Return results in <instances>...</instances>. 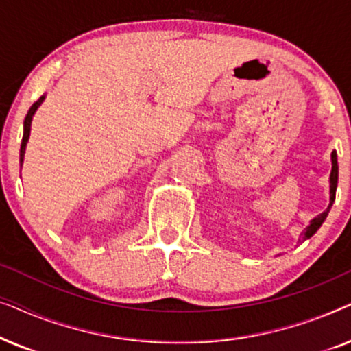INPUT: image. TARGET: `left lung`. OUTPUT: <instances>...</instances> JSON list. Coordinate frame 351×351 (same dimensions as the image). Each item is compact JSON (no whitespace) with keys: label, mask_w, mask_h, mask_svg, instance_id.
<instances>
[{"label":"left lung","mask_w":351,"mask_h":351,"mask_svg":"<svg viewBox=\"0 0 351 351\" xmlns=\"http://www.w3.org/2000/svg\"><path fill=\"white\" fill-rule=\"evenodd\" d=\"M330 162H332V169H330V176H329V206L326 208L324 213H321L319 215H316V217L311 220L308 227L304 230V233H302V241H305V239H308L313 237V234L318 232V228L323 225V222L328 217L330 208H332V203L335 199V190H337V182H339V165H337V152H332L330 153ZM300 241V239H299Z\"/></svg>","instance_id":"left-lung-1"}]
</instances>
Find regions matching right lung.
Masks as SVG:
<instances>
[{
  "label": "right lung",
  "instance_id": "1",
  "mask_svg": "<svg viewBox=\"0 0 351 351\" xmlns=\"http://www.w3.org/2000/svg\"><path fill=\"white\" fill-rule=\"evenodd\" d=\"M46 95H41L40 99L36 100L35 104L32 105L30 110H28L25 119H23V136H22V143H21V167H22V162H23V156H25V148H27V142L28 138H30V129H32V121H33V117H35L36 110L40 108V105L45 102Z\"/></svg>",
  "mask_w": 351,
  "mask_h": 351
}]
</instances>
